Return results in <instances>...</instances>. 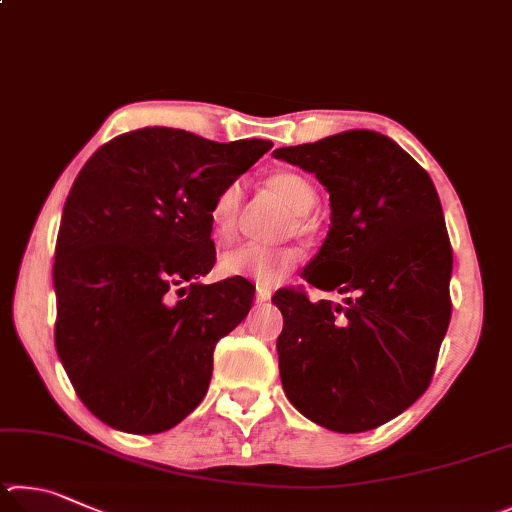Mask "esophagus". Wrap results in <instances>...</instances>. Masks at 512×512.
I'll return each mask as SVG.
<instances>
[{"label": "esophagus", "mask_w": 512, "mask_h": 512, "mask_svg": "<svg viewBox=\"0 0 512 512\" xmlns=\"http://www.w3.org/2000/svg\"><path fill=\"white\" fill-rule=\"evenodd\" d=\"M272 297V288H267V285H256V301L263 303Z\"/></svg>", "instance_id": "1"}]
</instances>
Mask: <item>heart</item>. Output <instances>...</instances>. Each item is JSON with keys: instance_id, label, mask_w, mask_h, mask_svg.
I'll list each match as a JSON object with an SVG mask.
<instances>
[{"instance_id": "obj_1", "label": "heart", "mask_w": 512, "mask_h": 512, "mask_svg": "<svg viewBox=\"0 0 512 512\" xmlns=\"http://www.w3.org/2000/svg\"><path fill=\"white\" fill-rule=\"evenodd\" d=\"M265 186L276 193L294 211V231L299 236H312L319 222L312 209L317 204V188L306 175L297 170H274L265 177ZM242 206V188L238 182H231L220 188L211 202V227L213 236L220 242H229L238 229ZM299 263V251L283 247H263L256 242H247L236 249L227 251L220 258V270L229 276H247V279L261 285H276L285 279Z\"/></svg>"}]
</instances>
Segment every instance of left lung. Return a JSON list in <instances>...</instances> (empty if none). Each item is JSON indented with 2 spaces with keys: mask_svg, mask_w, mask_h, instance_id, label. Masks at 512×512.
I'll list each match as a JSON object with an SVG mask.
<instances>
[{
  "mask_svg": "<svg viewBox=\"0 0 512 512\" xmlns=\"http://www.w3.org/2000/svg\"><path fill=\"white\" fill-rule=\"evenodd\" d=\"M330 193L328 238L303 270L312 288L348 294L310 301L274 294L283 391L333 432L380 427L423 396L452 317V245L432 177L396 141L348 130L274 150Z\"/></svg>",
  "mask_w": 512,
  "mask_h": 512,
  "instance_id": "8db88e82",
  "label": "left lung"
}]
</instances>
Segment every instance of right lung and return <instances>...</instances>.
<instances>
[{"instance_id": "add662e5", "label": "right lung", "mask_w": 512, "mask_h": 512, "mask_svg": "<svg viewBox=\"0 0 512 512\" xmlns=\"http://www.w3.org/2000/svg\"><path fill=\"white\" fill-rule=\"evenodd\" d=\"M270 141L141 128L103 143L62 211L56 351L105 425L159 434L200 405L215 344L247 317L251 283H195L215 263L211 202Z\"/></svg>"}]
</instances>
